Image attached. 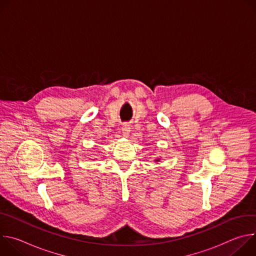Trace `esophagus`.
Segmentation results:
<instances>
[{
	"label": "esophagus",
	"instance_id": "esophagus-1",
	"mask_svg": "<svg viewBox=\"0 0 256 256\" xmlns=\"http://www.w3.org/2000/svg\"><path fill=\"white\" fill-rule=\"evenodd\" d=\"M122 134H124V136L128 134L130 132V126L128 124H122Z\"/></svg>",
	"mask_w": 256,
	"mask_h": 256
}]
</instances>
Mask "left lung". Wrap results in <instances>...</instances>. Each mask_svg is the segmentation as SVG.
I'll return each instance as SVG.
<instances>
[{
  "mask_svg": "<svg viewBox=\"0 0 256 256\" xmlns=\"http://www.w3.org/2000/svg\"><path fill=\"white\" fill-rule=\"evenodd\" d=\"M156 161H158V160H156Z\"/></svg>",
  "mask_w": 256,
  "mask_h": 256,
  "instance_id": "obj_1",
  "label": "left lung"
}]
</instances>
